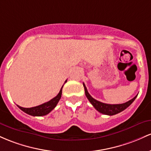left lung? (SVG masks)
I'll return each instance as SVG.
<instances>
[{"label": "left lung", "mask_w": 151, "mask_h": 151, "mask_svg": "<svg viewBox=\"0 0 151 151\" xmlns=\"http://www.w3.org/2000/svg\"><path fill=\"white\" fill-rule=\"evenodd\" d=\"M83 86L85 89V93H86V97L88 99V101L91 102V104L93 105V106L97 110L98 112L105 115H108V116H113V115H116L117 113H121V111H124L126 108H128V106L135 101L137 96H138V95H137V96H135L133 99L130 100V101H128V102L126 103H122V104H107V103L100 102V101H97V100L94 99V98L88 93V90L86 88L84 83Z\"/></svg>", "instance_id": "1"}]
</instances>
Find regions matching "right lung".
I'll return each instance as SVG.
<instances>
[{
  "mask_svg": "<svg viewBox=\"0 0 151 151\" xmlns=\"http://www.w3.org/2000/svg\"><path fill=\"white\" fill-rule=\"evenodd\" d=\"M67 81H65V83ZM63 86L61 89H60V92L58 93V94L55 98H53V99H51L50 101H48V102L40 105V106H35V107H33V108H28L21 107V106H18V105H17V106H18V107L19 108L21 111H23V112L27 113V114L30 115V116H45V115L48 114L50 111H53L54 108H55V106H57L58 101H60V98H61V95H62Z\"/></svg>",
  "mask_w": 151,
  "mask_h": 151,
  "instance_id": "right-lung-1",
  "label": "right lung"
}]
</instances>
